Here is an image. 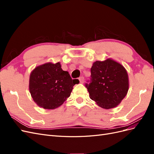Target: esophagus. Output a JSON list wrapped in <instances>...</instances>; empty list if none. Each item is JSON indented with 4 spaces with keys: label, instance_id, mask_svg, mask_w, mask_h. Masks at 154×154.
<instances>
[{
    "label": "esophagus",
    "instance_id": "esophagus-1",
    "mask_svg": "<svg viewBox=\"0 0 154 154\" xmlns=\"http://www.w3.org/2000/svg\"><path fill=\"white\" fill-rule=\"evenodd\" d=\"M79 80H80V82L81 83H83V82H84V77H83V76L80 77L79 78Z\"/></svg>",
    "mask_w": 154,
    "mask_h": 154
}]
</instances>
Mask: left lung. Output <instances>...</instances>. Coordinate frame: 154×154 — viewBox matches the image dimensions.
<instances>
[{
	"instance_id": "8db88e82",
	"label": "left lung",
	"mask_w": 154,
	"mask_h": 154,
	"mask_svg": "<svg viewBox=\"0 0 154 154\" xmlns=\"http://www.w3.org/2000/svg\"><path fill=\"white\" fill-rule=\"evenodd\" d=\"M91 72V80L85 83L90 98L103 109L117 106L128 91V76L125 67L109 58L94 62Z\"/></svg>"
}]
</instances>
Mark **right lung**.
<instances>
[{"label":"right lung","instance_id":"right-lung-1","mask_svg":"<svg viewBox=\"0 0 154 154\" xmlns=\"http://www.w3.org/2000/svg\"><path fill=\"white\" fill-rule=\"evenodd\" d=\"M60 62L46 63L36 67L30 74L29 88L34 101L45 109H54L62 105L71 95L73 86L78 83Z\"/></svg>","mask_w":154,"mask_h":154}]
</instances>
